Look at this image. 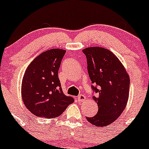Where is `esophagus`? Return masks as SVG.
I'll use <instances>...</instances> for the list:
<instances>
[{
  "label": "esophagus",
  "instance_id": "34e87169",
  "mask_svg": "<svg viewBox=\"0 0 149 149\" xmlns=\"http://www.w3.org/2000/svg\"><path fill=\"white\" fill-rule=\"evenodd\" d=\"M86 100H87V98H86V97L84 95L81 94L78 96V100L79 101V102H85Z\"/></svg>",
  "mask_w": 149,
  "mask_h": 149
}]
</instances>
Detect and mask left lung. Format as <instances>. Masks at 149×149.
<instances>
[{
	"label": "left lung",
	"instance_id": "left-lung-1",
	"mask_svg": "<svg viewBox=\"0 0 149 149\" xmlns=\"http://www.w3.org/2000/svg\"><path fill=\"white\" fill-rule=\"evenodd\" d=\"M87 58L88 72L97 96L98 111L93 117H87L96 127H104L114 122L127 105L130 93V76L117 56L107 49L88 47L83 50Z\"/></svg>",
	"mask_w": 149,
	"mask_h": 149
}]
</instances>
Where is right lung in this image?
<instances>
[{"label":"right lung","instance_id":"right-lung-1","mask_svg":"<svg viewBox=\"0 0 149 149\" xmlns=\"http://www.w3.org/2000/svg\"><path fill=\"white\" fill-rule=\"evenodd\" d=\"M66 50L52 49L40 54L26 69L22 97L29 112L38 117L60 116L74 99L63 94L58 71Z\"/></svg>","mask_w":149,"mask_h":149}]
</instances>
